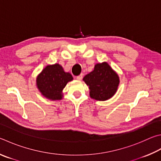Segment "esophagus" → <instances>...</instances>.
Returning a JSON list of instances; mask_svg holds the SVG:
<instances>
[{"label": "esophagus", "instance_id": "1", "mask_svg": "<svg viewBox=\"0 0 161 161\" xmlns=\"http://www.w3.org/2000/svg\"><path fill=\"white\" fill-rule=\"evenodd\" d=\"M76 79H77V80H82V75H80L77 76V77H76Z\"/></svg>", "mask_w": 161, "mask_h": 161}]
</instances>
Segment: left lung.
<instances>
[{
  "instance_id": "1",
  "label": "left lung",
  "mask_w": 161,
  "mask_h": 161,
  "mask_svg": "<svg viewBox=\"0 0 161 161\" xmlns=\"http://www.w3.org/2000/svg\"><path fill=\"white\" fill-rule=\"evenodd\" d=\"M89 89L90 97L97 101H106L115 94L119 77L106 62L97 63L92 72L83 78Z\"/></svg>"
}]
</instances>
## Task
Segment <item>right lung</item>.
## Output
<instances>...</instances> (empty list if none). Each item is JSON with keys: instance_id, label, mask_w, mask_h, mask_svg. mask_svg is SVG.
I'll return each mask as SVG.
<instances>
[{"instance_id": "add662e5", "label": "right lung", "mask_w": 161, "mask_h": 161, "mask_svg": "<svg viewBox=\"0 0 161 161\" xmlns=\"http://www.w3.org/2000/svg\"><path fill=\"white\" fill-rule=\"evenodd\" d=\"M73 80L69 72H65L60 64L48 65L36 77V87L42 95L51 101L61 100L63 90Z\"/></svg>"}]
</instances>
